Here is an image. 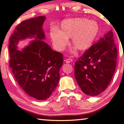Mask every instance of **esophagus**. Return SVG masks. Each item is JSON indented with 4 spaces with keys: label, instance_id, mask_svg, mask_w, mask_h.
<instances>
[{
    "label": "esophagus",
    "instance_id": "1",
    "mask_svg": "<svg viewBox=\"0 0 124 124\" xmlns=\"http://www.w3.org/2000/svg\"><path fill=\"white\" fill-rule=\"evenodd\" d=\"M66 61V62L67 63H69L73 62V60L72 59H71V58H68V59L66 60V61Z\"/></svg>",
    "mask_w": 124,
    "mask_h": 124
}]
</instances>
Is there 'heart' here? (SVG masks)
Instances as JSON below:
<instances>
[{
    "instance_id": "obj_1",
    "label": "heart",
    "mask_w": 124,
    "mask_h": 124,
    "mask_svg": "<svg viewBox=\"0 0 124 124\" xmlns=\"http://www.w3.org/2000/svg\"><path fill=\"white\" fill-rule=\"evenodd\" d=\"M99 32V26L94 21L83 17L68 18L63 21L60 30L50 33L54 47L62 51L71 38L72 45L80 51H84L93 44Z\"/></svg>"
}]
</instances>
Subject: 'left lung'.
<instances>
[{"label": "left lung", "instance_id": "obj_1", "mask_svg": "<svg viewBox=\"0 0 124 124\" xmlns=\"http://www.w3.org/2000/svg\"><path fill=\"white\" fill-rule=\"evenodd\" d=\"M117 57L113 32L109 31L75 62V78L84 93L95 96L107 89L115 72Z\"/></svg>", "mask_w": 124, "mask_h": 124}]
</instances>
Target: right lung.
I'll return each instance as SVG.
<instances>
[{
  "instance_id": "1",
  "label": "right lung",
  "mask_w": 124,
  "mask_h": 124,
  "mask_svg": "<svg viewBox=\"0 0 124 124\" xmlns=\"http://www.w3.org/2000/svg\"><path fill=\"white\" fill-rule=\"evenodd\" d=\"M45 16L25 20L16 27L10 38L9 64L17 82L24 91L38 100L51 96L59 82L63 54L52 50L45 43L43 29ZM34 39L21 50V40Z\"/></svg>"
}]
</instances>
